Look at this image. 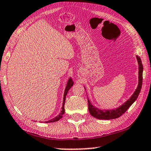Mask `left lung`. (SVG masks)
Returning a JSON list of instances; mask_svg holds the SVG:
<instances>
[{"label": "left lung", "instance_id": "1", "mask_svg": "<svg viewBox=\"0 0 151 151\" xmlns=\"http://www.w3.org/2000/svg\"><path fill=\"white\" fill-rule=\"evenodd\" d=\"M136 59L138 61V86L136 88L135 91L132 94V96L127 100L126 102H124L122 105L118 106L117 108L112 109H105L102 110L96 107L91 103V102L88 99V110L89 113L92 116L99 119H105L110 120L116 119V118L122 116L126 111L128 109L136 100L137 99L139 94H140L141 88H142V73H143V65L141 61V59L140 57L136 55ZM86 90V88L84 86Z\"/></svg>", "mask_w": 151, "mask_h": 151}]
</instances>
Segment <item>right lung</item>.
Wrapping results in <instances>:
<instances>
[{"label":"right lung","mask_w":151,"mask_h":151,"mask_svg":"<svg viewBox=\"0 0 151 151\" xmlns=\"http://www.w3.org/2000/svg\"><path fill=\"white\" fill-rule=\"evenodd\" d=\"M73 82L71 78H69V80L68 81V83H67V86L65 87V92H64V96H63V106H62V109L61 111V113H59V115L56 116L55 118L53 119H51L50 120H48L47 122H45V123H52V122H55L59 121L60 119H61L64 113H65V109H64V105H65V98H66V95L68 94V91L69 90V89L71 88V87L73 86Z\"/></svg>","instance_id":"right-lung-1"}]
</instances>
